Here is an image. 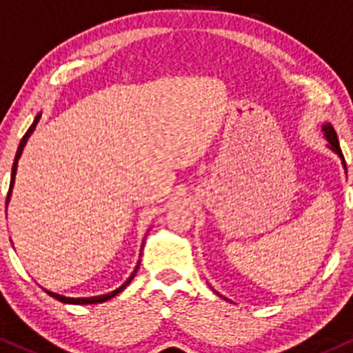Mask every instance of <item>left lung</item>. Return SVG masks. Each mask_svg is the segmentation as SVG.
<instances>
[{"mask_svg":"<svg viewBox=\"0 0 353 353\" xmlns=\"http://www.w3.org/2000/svg\"><path fill=\"white\" fill-rule=\"evenodd\" d=\"M321 131L325 132V138H327L328 141V148L333 151V153H336L340 157V160L343 163V168L347 170V165H345V160H343V154H342V150H340V143H339V138H336V132L333 130V126L330 123L323 124V128H321Z\"/></svg>","mask_w":353,"mask_h":353,"instance_id":"8db88e82","label":"left lung"}]
</instances>
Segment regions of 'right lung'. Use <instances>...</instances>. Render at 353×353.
Here are the masks:
<instances>
[{
    "label": "right lung",
    "instance_id": "right-lung-1",
    "mask_svg": "<svg viewBox=\"0 0 353 353\" xmlns=\"http://www.w3.org/2000/svg\"><path fill=\"white\" fill-rule=\"evenodd\" d=\"M40 117H41V112H40V114H37L35 121H33L32 126L28 128V131L25 132V136H23V138H21V141H20V146H18V150H17V157H14V161H13V168H11V181H10V190H8V199H6V203L10 202L11 188H13V183H14V175H17L18 160H20L21 153H23V148H25V145H26V141H28V138H30V136H32V132L35 131V128H37V124H39ZM138 269H139V263H138V266L134 268V271H132V274L130 276V278H128V281L123 284V286H119V288H117V290L111 291V293H108V294H101V296H90V298H69V296H62V294L52 293V291H48V290H45V293H48V294H50L52 298L59 299V301L67 303V305H96V303H104V301H108V299H111V298L117 296V294H119L121 291H123L124 288H126L128 284H130V283L132 281V278H134V276H136V272H138Z\"/></svg>",
    "mask_w": 353,
    "mask_h": 353
}]
</instances>
